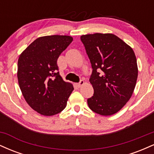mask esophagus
<instances>
[{
  "instance_id": "1",
  "label": "esophagus",
  "mask_w": 154,
  "mask_h": 154,
  "mask_svg": "<svg viewBox=\"0 0 154 154\" xmlns=\"http://www.w3.org/2000/svg\"><path fill=\"white\" fill-rule=\"evenodd\" d=\"M84 83H85V82H84V80H83V79H81L80 81H79V83H77V87H81V86L82 85H84Z\"/></svg>"
}]
</instances>
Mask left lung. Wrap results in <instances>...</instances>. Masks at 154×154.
Wrapping results in <instances>:
<instances>
[{"label":"left lung","instance_id":"left-lung-1","mask_svg":"<svg viewBox=\"0 0 154 154\" xmlns=\"http://www.w3.org/2000/svg\"><path fill=\"white\" fill-rule=\"evenodd\" d=\"M80 39L93 69L90 82L94 94L88 99V106L100 115L116 114L130 100L135 88L138 69L135 53L110 33L85 35Z\"/></svg>","mask_w":154,"mask_h":154}]
</instances>
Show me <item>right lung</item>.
<instances>
[{
	"instance_id": "1",
	"label": "right lung",
	"mask_w": 154,
	"mask_h": 154,
	"mask_svg": "<svg viewBox=\"0 0 154 154\" xmlns=\"http://www.w3.org/2000/svg\"><path fill=\"white\" fill-rule=\"evenodd\" d=\"M73 38L67 35L40 37L19 56L17 77L23 96L32 109L53 116L66 106L73 91L72 83L59 75L57 60Z\"/></svg>"
}]
</instances>
